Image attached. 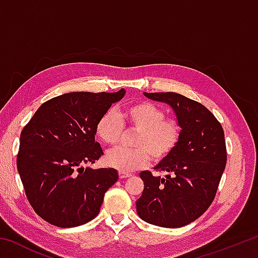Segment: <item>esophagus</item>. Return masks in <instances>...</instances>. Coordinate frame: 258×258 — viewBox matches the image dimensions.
<instances>
[{"label":"esophagus","mask_w":258,"mask_h":258,"mask_svg":"<svg viewBox=\"0 0 258 258\" xmlns=\"http://www.w3.org/2000/svg\"><path fill=\"white\" fill-rule=\"evenodd\" d=\"M118 175H119V178H126V177H130L131 174H130V173H126V172L119 171V172H118Z\"/></svg>","instance_id":"esophagus-1"}]
</instances>
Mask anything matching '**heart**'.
<instances>
[{
    "label": "heart",
    "mask_w": 258,
    "mask_h": 258,
    "mask_svg": "<svg viewBox=\"0 0 258 258\" xmlns=\"http://www.w3.org/2000/svg\"><path fill=\"white\" fill-rule=\"evenodd\" d=\"M121 118L130 128L137 130L133 139L135 148L118 147L107 152L108 166L121 172H133L154 161L167 158L181 140L182 126L175 118H166L163 108L149 101L137 102L126 107ZM118 113L108 109L95 124V135L103 143L115 146L123 133L124 124Z\"/></svg>",
    "instance_id": "obj_1"
}]
</instances>
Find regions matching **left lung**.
Wrapping results in <instances>:
<instances>
[{
    "mask_svg": "<svg viewBox=\"0 0 258 258\" xmlns=\"http://www.w3.org/2000/svg\"><path fill=\"white\" fill-rule=\"evenodd\" d=\"M169 104L182 126L176 149L156 166L165 178L140 173L145 189L137 200L139 216L163 228H181L197 220L215 198L226 165L224 131L215 116L195 100L174 92L147 93Z\"/></svg>",
    "mask_w": 258,
    "mask_h": 258,
    "instance_id": "left-lung-1",
    "label": "left lung"
}]
</instances>
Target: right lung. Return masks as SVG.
<instances>
[{"mask_svg": "<svg viewBox=\"0 0 258 258\" xmlns=\"http://www.w3.org/2000/svg\"><path fill=\"white\" fill-rule=\"evenodd\" d=\"M124 94L121 89L59 95L43 103L21 131L17 168L29 204L50 224L73 228L93 220L118 180L115 168L83 165L103 155L95 124Z\"/></svg>", "mask_w": 258, "mask_h": 258, "instance_id": "1", "label": "right lung"}]
</instances>
